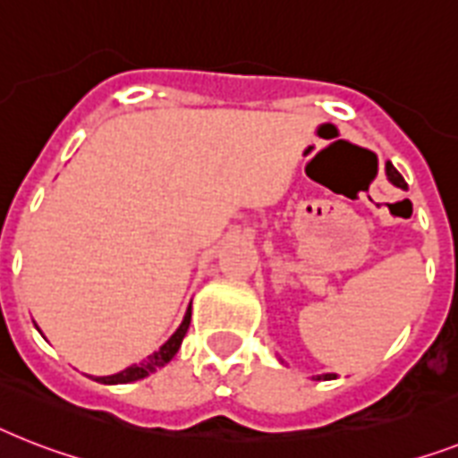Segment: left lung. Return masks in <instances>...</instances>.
I'll return each instance as SVG.
<instances>
[{"instance_id":"obj_1","label":"left lung","mask_w":458,"mask_h":458,"mask_svg":"<svg viewBox=\"0 0 458 458\" xmlns=\"http://www.w3.org/2000/svg\"><path fill=\"white\" fill-rule=\"evenodd\" d=\"M386 175H388V180H391L393 184H395V187H400V189H405L407 184H405V180H403V175H400L398 170L393 168L391 164H386ZM327 381V379H335V377H332V374H318V377H316V381Z\"/></svg>"}]
</instances>
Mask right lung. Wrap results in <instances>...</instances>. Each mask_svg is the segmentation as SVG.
Instances as JSON below:
<instances>
[{
  "instance_id": "1",
  "label": "right lung",
  "mask_w": 458,
  "mask_h": 458,
  "mask_svg": "<svg viewBox=\"0 0 458 458\" xmlns=\"http://www.w3.org/2000/svg\"><path fill=\"white\" fill-rule=\"evenodd\" d=\"M189 320H191V304L187 306V313H184L180 327L170 335V339L161 346V349L154 351L152 356H147L142 362H135L131 368L121 369V372L109 374V377H96V381H100V384H131V381L145 379V377H149V374L157 372V369L165 368V365L175 358L177 351H180V344H182L184 335H187L189 330ZM37 330H39V327H37Z\"/></svg>"
}]
</instances>
